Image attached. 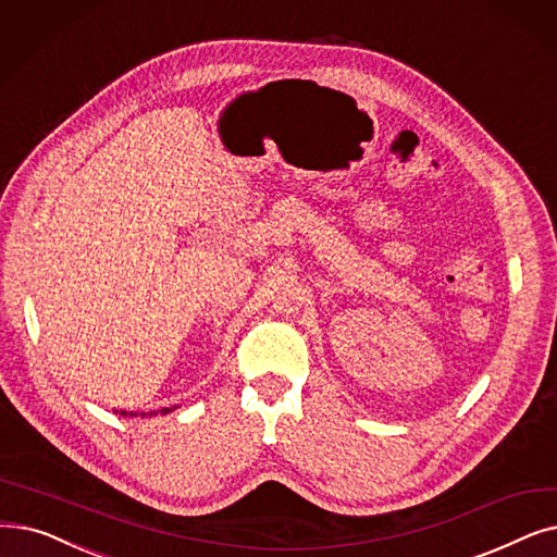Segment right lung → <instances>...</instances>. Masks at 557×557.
I'll use <instances>...</instances> for the list:
<instances>
[{"instance_id": "1", "label": "right lung", "mask_w": 557, "mask_h": 557, "mask_svg": "<svg viewBox=\"0 0 557 557\" xmlns=\"http://www.w3.org/2000/svg\"><path fill=\"white\" fill-rule=\"evenodd\" d=\"M161 412H163V414H165V412H171V409H168V407H165V409H161ZM120 414H127V412H120ZM148 414H150V417H152V414H157V412H148ZM132 417H134V414H132ZM143 417H145V414H143Z\"/></svg>"}]
</instances>
